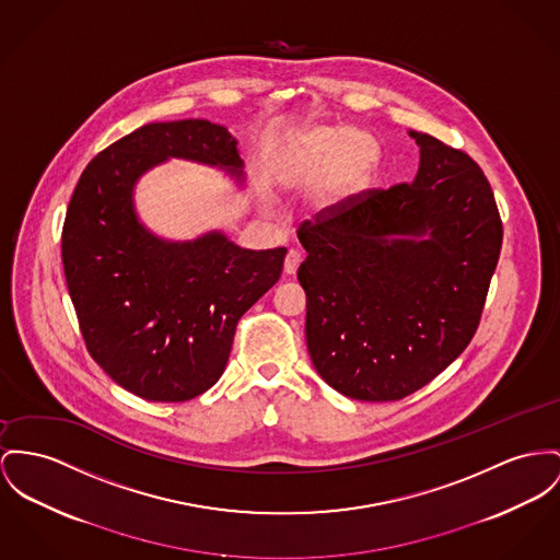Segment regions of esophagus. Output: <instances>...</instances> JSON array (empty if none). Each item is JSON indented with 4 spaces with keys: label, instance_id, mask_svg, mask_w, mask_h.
<instances>
[{
    "label": "esophagus",
    "instance_id": "1",
    "mask_svg": "<svg viewBox=\"0 0 560 560\" xmlns=\"http://www.w3.org/2000/svg\"><path fill=\"white\" fill-rule=\"evenodd\" d=\"M299 262H301V253L299 250H289L287 253V259H284V271L289 276H295L298 273Z\"/></svg>",
    "mask_w": 560,
    "mask_h": 560
}]
</instances>
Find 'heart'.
Wrapping results in <instances>:
<instances>
[{
  "label": "heart",
  "mask_w": 560,
  "mask_h": 560,
  "mask_svg": "<svg viewBox=\"0 0 560 560\" xmlns=\"http://www.w3.org/2000/svg\"><path fill=\"white\" fill-rule=\"evenodd\" d=\"M377 156L372 136L314 125L299 129L287 140L280 172L289 183H310L325 170L323 197L339 201L370 180Z\"/></svg>",
  "instance_id": "heart-1"
}]
</instances>
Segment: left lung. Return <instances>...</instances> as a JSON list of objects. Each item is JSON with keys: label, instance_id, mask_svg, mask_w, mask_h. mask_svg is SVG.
Wrapping results in <instances>:
<instances>
[{"label": "left lung", "instance_id": "left-lung-1", "mask_svg": "<svg viewBox=\"0 0 560 560\" xmlns=\"http://www.w3.org/2000/svg\"><path fill=\"white\" fill-rule=\"evenodd\" d=\"M413 183L368 188L298 229L305 339L320 377L359 401H399L476 336L503 224L480 165L410 131Z\"/></svg>", "mask_w": 560, "mask_h": 560}]
</instances>
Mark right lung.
<instances>
[{"label":"right lung","mask_w":560,"mask_h":560,"mask_svg":"<svg viewBox=\"0 0 560 560\" xmlns=\"http://www.w3.org/2000/svg\"><path fill=\"white\" fill-rule=\"evenodd\" d=\"M170 156L242 176L223 125L150 122L102 150L68 206L61 257L89 354L125 390L188 401L223 375L237 320L280 280L287 248L246 250L212 231L165 242L138 223V178Z\"/></svg>","instance_id":"obj_1"}]
</instances>
